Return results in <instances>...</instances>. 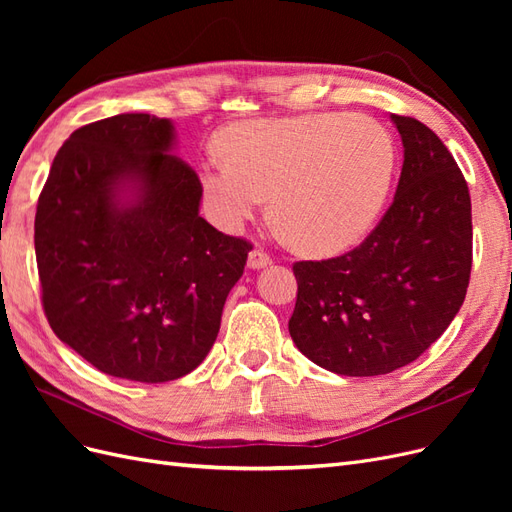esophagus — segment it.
<instances>
[{"label": "esophagus", "instance_id": "34e87169", "mask_svg": "<svg viewBox=\"0 0 512 512\" xmlns=\"http://www.w3.org/2000/svg\"><path fill=\"white\" fill-rule=\"evenodd\" d=\"M269 265H271V256L265 250H260V247H256V250H252L250 256H247V267L250 269H265Z\"/></svg>", "mask_w": 512, "mask_h": 512}]
</instances>
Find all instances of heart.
Returning <instances> with one entry per match:
<instances>
[{
	"label": "heart",
	"instance_id": "1",
	"mask_svg": "<svg viewBox=\"0 0 512 512\" xmlns=\"http://www.w3.org/2000/svg\"><path fill=\"white\" fill-rule=\"evenodd\" d=\"M200 164L211 218L239 228L271 194V218L299 250L344 252L376 224L395 175L391 130L365 113L237 121Z\"/></svg>",
	"mask_w": 512,
	"mask_h": 512
}]
</instances>
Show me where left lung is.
<instances>
[{
    "label": "left lung",
    "mask_w": 512,
    "mask_h": 512,
    "mask_svg": "<svg viewBox=\"0 0 512 512\" xmlns=\"http://www.w3.org/2000/svg\"><path fill=\"white\" fill-rule=\"evenodd\" d=\"M391 119L404 143L393 205L354 250L292 265V342L339 376H382L416 361L470 284L468 183L436 132L414 117Z\"/></svg>",
    "instance_id": "left-lung-1"
}]
</instances>
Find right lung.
I'll return each instance as SVG.
<instances>
[{
    "label": "right lung",
    "mask_w": 512,
    "mask_h": 512,
    "mask_svg": "<svg viewBox=\"0 0 512 512\" xmlns=\"http://www.w3.org/2000/svg\"><path fill=\"white\" fill-rule=\"evenodd\" d=\"M168 119L123 113L70 134L38 198L46 320L108 376L168 382L205 361L252 243L198 215L203 185Z\"/></svg>",
    "instance_id": "right-lung-1"
}]
</instances>
